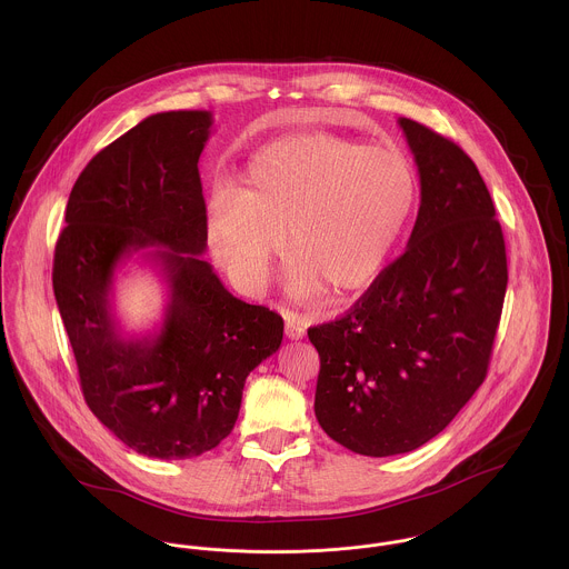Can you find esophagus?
Segmentation results:
<instances>
[{
  "label": "esophagus",
  "instance_id": "esophagus-1",
  "mask_svg": "<svg viewBox=\"0 0 569 569\" xmlns=\"http://www.w3.org/2000/svg\"><path fill=\"white\" fill-rule=\"evenodd\" d=\"M307 332V322L298 313H284V335L289 339H302Z\"/></svg>",
  "mask_w": 569,
  "mask_h": 569
}]
</instances>
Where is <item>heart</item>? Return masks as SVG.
Listing matches in <instances>:
<instances>
[{
  "mask_svg": "<svg viewBox=\"0 0 569 569\" xmlns=\"http://www.w3.org/2000/svg\"><path fill=\"white\" fill-rule=\"evenodd\" d=\"M416 194V166L397 144L291 136L253 156L237 192L210 199L208 241L239 284L260 289L287 239L289 291L343 296L381 276Z\"/></svg>",
  "mask_w": 569,
  "mask_h": 569,
  "instance_id": "b5f03b06",
  "label": "heart"
}]
</instances>
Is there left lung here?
I'll list each match as a JSON object with an SVG mask.
<instances>
[{
	"label": "left lung",
	"instance_id": "8db88e82",
	"mask_svg": "<svg viewBox=\"0 0 569 569\" xmlns=\"http://www.w3.org/2000/svg\"><path fill=\"white\" fill-rule=\"evenodd\" d=\"M420 208L399 256L339 320L309 328L320 352L316 416L341 447L386 458L438 436L487 377L508 267L473 160L399 118Z\"/></svg>",
	"mask_w": 569,
	"mask_h": 569
}]
</instances>
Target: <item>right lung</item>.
Masks as SVG:
<instances>
[{"label": "right lung", "mask_w": 569, "mask_h": 569, "mask_svg": "<svg viewBox=\"0 0 569 569\" xmlns=\"http://www.w3.org/2000/svg\"><path fill=\"white\" fill-rule=\"evenodd\" d=\"M210 111L144 118L84 166L66 208L52 287L82 397L133 451L186 460L239 418L247 375L282 341L278 313L234 298L212 264L199 156ZM169 287L163 325L127 336L112 316L114 271L133 253Z\"/></svg>", "instance_id": "1"}]
</instances>
